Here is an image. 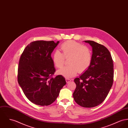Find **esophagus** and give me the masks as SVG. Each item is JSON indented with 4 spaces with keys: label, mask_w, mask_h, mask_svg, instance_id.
<instances>
[{
    "label": "esophagus",
    "mask_w": 128,
    "mask_h": 128,
    "mask_svg": "<svg viewBox=\"0 0 128 128\" xmlns=\"http://www.w3.org/2000/svg\"><path fill=\"white\" fill-rule=\"evenodd\" d=\"M66 82L67 84H68V83H69V82H70V81L71 80H70V79H69V78H66Z\"/></svg>",
    "instance_id": "obj_1"
}]
</instances>
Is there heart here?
Wrapping results in <instances>:
<instances>
[{"instance_id":"heart-1","label":"heart","mask_w":128,"mask_h":128,"mask_svg":"<svg viewBox=\"0 0 128 128\" xmlns=\"http://www.w3.org/2000/svg\"><path fill=\"white\" fill-rule=\"evenodd\" d=\"M60 48L62 53L57 50L53 56V62L58 68H61L64 58H69V66L64 67L58 71V73L66 78L75 76L78 72L82 73L88 68L92 61L90 50L82 44L70 40L63 43Z\"/></svg>"}]
</instances>
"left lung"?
Returning <instances> with one entry per match:
<instances>
[{
    "mask_svg": "<svg viewBox=\"0 0 128 128\" xmlns=\"http://www.w3.org/2000/svg\"><path fill=\"white\" fill-rule=\"evenodd\" d=\"M92 48L89 67L79 78H75L76 88L73 98L78 104L92 108L101 104L112 85L114 64L110 52L104 46L93 41H84Z\"/></svg>",
    "mask_w": 128,
    "mask_h": 128,
    "instance_id": "left-lung-1",
    "label": "left lung"
}]
</instances>
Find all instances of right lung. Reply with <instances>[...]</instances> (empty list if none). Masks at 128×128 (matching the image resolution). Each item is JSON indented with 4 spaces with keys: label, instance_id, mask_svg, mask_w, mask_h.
<instances>
[{
    "label": "right lung",
    "instance_id": "add662e5",
    "mask_svg": "<svg viewBox=\"0 0 128 128\" xmlns=\"http://www.w3.org/2000/svg\"><path fill=\"white\" fill-rule=\"evenodd\" d=\"M59 41H36L28 44L21 55L17 80L26 97L33 103L48 106L55 101L66 84L64 78L55 72L51 54Z\"/></svg>",
    "mask_w": 128,
    "mask_h": 128
}]
</instances>
